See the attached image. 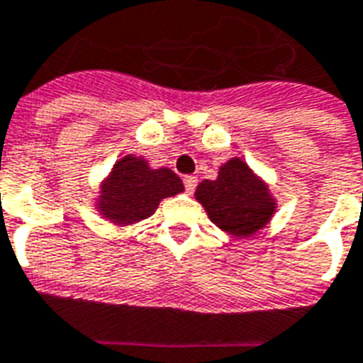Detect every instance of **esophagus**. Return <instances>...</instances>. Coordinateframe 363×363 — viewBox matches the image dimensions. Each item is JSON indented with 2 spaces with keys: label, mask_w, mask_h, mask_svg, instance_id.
<instances>
[{
  "label": "esophagus",
  "mask_w": 363,
  "mask_h": 363,
  "mask_svg": "<svg viewBox=\"0 0 363 363\" xmlns=\"http://www.w3.org/2000/svg\"><path fill=\"white\" fill-rule=\"evenodd\" d=\"M182 182H184V190H186L188 194H192L194 190H196V186H198V177L186 175L182 179Z\"/></svg>",
  "instance_id": "obj_1"
}]
</instances>
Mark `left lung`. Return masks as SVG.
Returning a JSON list of instances; mask_svg holds the SVG:
<instances>
[{"mask_svg": "<svg viewBox=\"0 0 363 363\" xmlns=\"http://www.w3.org/2000/svg\"><path fill=\"white\" fill-rule=\"evenodd\" d=\"M196 200L206 207L209 218L220 230L236 238L253 236L276 209L267 184L240 157L220 165L215 181L200 182Z\"/></svg>", "mask_w": 363, "mask_h": 363, "instance_id": "left-lung-1", "label": "left lung"}]
</instances>
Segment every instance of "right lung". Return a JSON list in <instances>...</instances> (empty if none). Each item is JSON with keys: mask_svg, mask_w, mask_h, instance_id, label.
<instances>
[{"mask_svg": "<svg viewBox=\"0 0 363 363\" xmlns=\"http://www.w3.org/2000/svg\"><path fill=\"white\" fill-rule=\"evenodd\" d=\"M184 190L182 181L167 167L152 169L146 160L133 154L116 162L104 179L99 196V211L114 225H133L148 218L163 198Z\"/></svg>", "mask_w": 363, "mask_h": 363, "instance_id": "1", "label": "right lung"}]
</instances>
